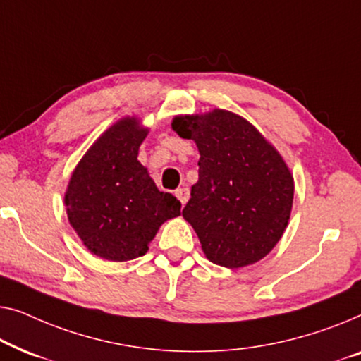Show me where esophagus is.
<instances>
[{"instance_id":"esophagus-1","label":"esophagus","mask_w":361,"mask_h":361,"mask_svg":"<svg viewBox=\"0 0 361 361\" xmlns=\"http://www.w3.org/2000/svg\"><path fill=\"white\" fill-rule=\"evenodd\" d=\"M175 196L181 201V204H186V201L190 200V190H188V188H178V190L175 191Z\"/></svg>"}]
</instances>
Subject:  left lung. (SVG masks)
<instances>
[{"label":"left lung","instance_id":"left-lung-1","mask_svg":"<svg viewBox=\"0 0 361 361\" xmlns=\"http://www.w3.org/2000/svg\"><path fill=\"white\" fill-rule=\"evenodd\" d=\"M171 128L196 142L200 178L183 217L206 258L226 268L252 265L286 229L294 180L278 150L247 119L224 109L176 116Z\"/></svg>","mask_w":361,"mask_h":361}]
</instances>
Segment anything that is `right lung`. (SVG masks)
I'll return each mask as SVG.
<instances>
[{"label":"right lung","instance_id":"add662e5","mask_svg":"<svg viewBox=\"0 0 361 361\" xmlns=\"http://www.w3.org/2000/svg\"><path fill=\"white\" fill-rule=\"evenodd\" d=\"M147 134L137 118L118 121L90 147L68 181L70 226L83 245L104 260L145 255L159 227L181 214V202L159 191L137 160Z\"/></svg>","mask_w":361,"mask_h":361}]
</instances>
